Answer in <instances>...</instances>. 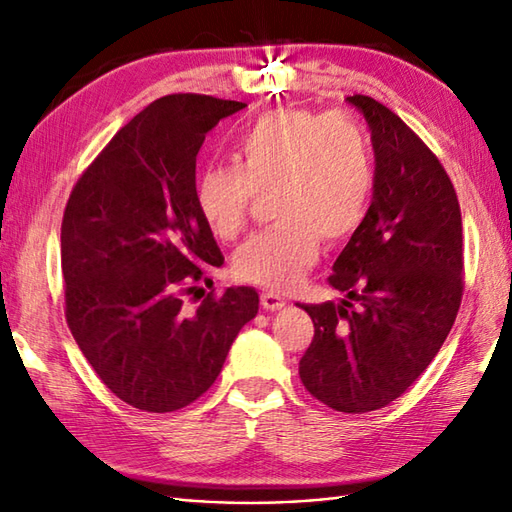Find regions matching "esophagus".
Segmentation results:
<instances>
[{"label": "esophagus", "mask_w": 512, "mask_h": 512, "mask_svg": "<svg viewBox=\"0 0 512 512\" xmlns=\"http://www.w3.org/2000/svg\"><path fill=\"white\" fill-rule=\"evenodd\" d=\"M260 304H263L265 311H278L287 304V300L276 291H263V293H260Z\"/></svg>", "instance_id": "obj_1"}]
</instances>
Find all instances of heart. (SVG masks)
<instances>
[{
	"label": "heart",
	"mask_w": 512,
	"mask_h": 512,
	"mask_svg": "<svg viewBox=\"0 0 512 512\" xmlns=\"http://www.w3.org/2000/svg\"><path fill=\"white\" fill-rule=\"evenodd\" d=\"M234 160L201 170L195 203L208 232L225 241L241 232L256 192H271L278 223L236 249L241 280L289 289L315 263L322 236L342 241L366 219L374 160L350 111H267L238 135Z\"/></svg>",
	"instance_id": "obj_1"
}]
</instances>
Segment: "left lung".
<instances>
[{"label": "left lung", "instance_id": "8db88e82", "mask_svg": "<svg viewBox=\"0 0 512 512\" xmlns=\"http://www.w3.org/2000/svg\"><path fill=\"white\" fill-rule=\"evenodd\" d=\"M366 118L374 188L328 282L346 298L302 304L315 335L300 379L337 412L381 410L423 374L462 300V217L438 157L381 102L348 96Z\"/></svg>", "mask_w": 512, "mask_h": 512}]
</instances>
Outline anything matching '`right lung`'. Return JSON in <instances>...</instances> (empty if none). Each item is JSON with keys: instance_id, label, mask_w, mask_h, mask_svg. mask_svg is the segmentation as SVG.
<instances>
[{"instance_id": "right-lung-1", "label": "right lung", "mask_w": 512, "mask_h": 512, "mask_svg": "<svg viewBox=\"0 0 512 512\" xmlns=\"http://www.w3.org/2000/svg\"><path fill=\"white\" fill-rule=\"evenodd\" d=\"M245 102L175 94L113 135L67 201L61 225L65 317L107 388L138 410L175 412L217 381L258 313L252 287L195 291L223 256L195 203L197 153Z\"/></svg>"}]
</instances>
